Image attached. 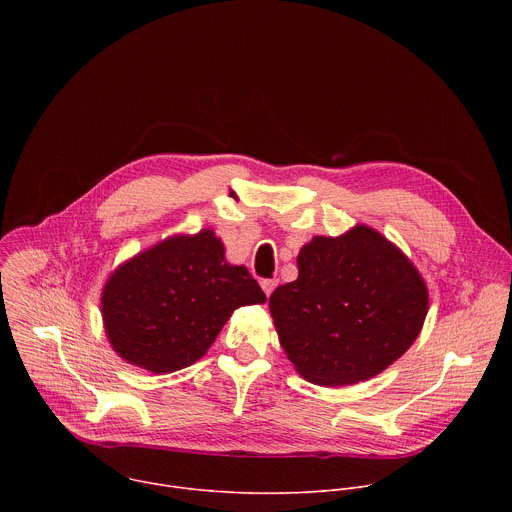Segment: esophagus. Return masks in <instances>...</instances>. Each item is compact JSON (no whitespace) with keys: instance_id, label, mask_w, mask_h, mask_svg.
<instances>
[{"instance_id":"34e87169","label":"esophagus","mask_w":512,"mask_h":512,"mask_svg":"<svg viewBox=\"0 0 512 512\" xmlns=\"http://www.w3.org/2000/svg\"><path fill=\"white\" fill-rule=\"evenodd\" d=\"M261 287L267 296H271V291L277 287V279H263L261 281Z\"/></svg>"}]
</instances>
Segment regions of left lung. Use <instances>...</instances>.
<instances>
[{"label":"left lung","instance_id":"8db88e82","mask_svg":"<svg viewBox=\"0 0 512 512\" xmlns=\"http://www.w3.org/2000/svg\"><path fill=\"white\" fill-rule=\"evenodd\" d=\"M300 275L279 285L269 310L298 373L316 385L367 381L417 338L427 287L411 261L377 231L314 237L298 255Z\"/></svg>","mask_w":512,"mask_h":512}]
</instances>
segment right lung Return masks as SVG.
I'll return each mask as SVG.
<instances>
[{
    "mask_svg": "<svg viewBox=\"0 0 512 512\" xmlns=\"http://www.w3.org/2000/svg\"><path fill=\"white\" fill-rule=\"evenodd\" d=\"M267 298L243 265L225 261L212 231L172 237L123 263L103 289L115 352L156 375L190 367L231 314Z\"/></svg>",
    "mask_w": 512,
    "mask_h": 512,
    "instance_id": "add662e5",
    "label": "right lung"
}]
</instances>
